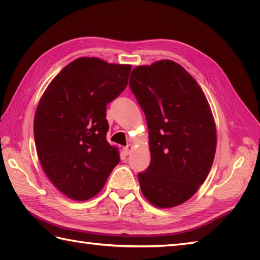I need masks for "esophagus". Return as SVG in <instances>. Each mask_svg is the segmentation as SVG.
Returning a JSON list of instances; mask_svg holds the SVG:
<instances>
[{
  "instance_id": "1",
  "label": "esophagus",
  "mask_w": 260,
  "mask_h": 260,
  "mask_svg": "<svg viewBox=\"0 0 260 260\" xmlns=\"http://www.w3.org/2000/svg\"><path fill=\"white\" fill-rule=\"evenodd\" d=\"M133 148H134V146L132 145V144H128L127 146H125V147H124L125 155H129V154L132 153V151H133Z\"/></svg>"
}]
</instances>
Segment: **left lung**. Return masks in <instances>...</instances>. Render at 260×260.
Here are the masks:
<instances>
[{
    "mask_svg": "<svg viewBox=\"0 0 260 260\" xmlns=\"http://www.w3.org/2000/svg\"><path fill=\"white\" fill-rule=\"evenodd\" d=\"M129 87L145 114L151 163L139 174L143 196L170 209L196 194L211 170L217 129L196 79L172 60L137 66Z\"/></svg>",
    "mask_w": 260,
    "mask_h": 260,
    "instance_id": "left-lung-1",
    "label": "left lung"
}]
</instances>
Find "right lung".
Wrapping results in <instances>:
<instances>
[{"label": "right lung", "instance_id": "right-lung-1", "mask_svg": "<svg viewBox=\"0 0 260 260\" xmlns=\"http://www.w3.org/2000/svg\"><path fill=\"white\" fill-rule=\"evenodd\" d=\"M131 69L81 57L66 66L40 98L33 121L39 161L69 199L95 197L119 163V150L106 140V106L126 88Z\"/></svg>", "mask_w": 260, "mask_h": 260}]
</instances>
